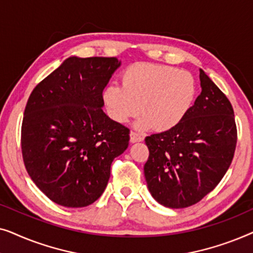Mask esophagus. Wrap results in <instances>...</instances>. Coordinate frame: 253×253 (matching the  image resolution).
<instances>
[{"instance_id":"obj_1","label":"esophagus","mask_w":253,"mask_h":253,"mask_svg":"<svg viewBox=\"0 0 253 253\" xmlns=\"http://www.w3.org/2000/svg\"><path fill=\"white\" fill-rule=\"evenodd\" d=\"M143 140V137L140 136L139 133L134 132V131H131L130 132V141L131 143H138V141H141Z\"/></svg>"}]
</instances>
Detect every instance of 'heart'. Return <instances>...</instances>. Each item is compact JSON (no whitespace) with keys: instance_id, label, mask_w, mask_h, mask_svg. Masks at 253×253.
<instances>
[{"instance_id":"1","label":"heart","mask_w":253,"mask_h":253,"mask_svg":"<svg viewBox=\"0 0 253 253\" xmlns=\"http://www.w3.org/2000/svg\"><path fill=\"white\" fill-rule=\"evenodd\" d=\"M122 86L108 85L102 93L107 114L117 123L144 113L136 127L155 126L167 131L188 115L196 98L197 86L188 71L164 64L140 63L123 72Z\"/></svg>"}]
</instances>
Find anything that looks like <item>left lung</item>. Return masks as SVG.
Wrapping results in <instances>:
<instances>
[{"instance_id":"left-lung-1","label":"left lung","mask_w":253,"mask_h":253,"mask_svg":"<svg viewBox=\"0 0 253 253\" xmlns=\"http://www.w3.org/2000/svg\"><path fill=\"white\" fill-rule=\"evenodd\" d=\"M202 93L177 126L145 138L148 191L169 209L195 205L226 174L237 141L234 110L227 96L199 69Z\"/></svg>"}]
</instances>
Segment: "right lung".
<instances>
[{
    "mask_svg": "<svg viewBox=\"0 0 253 253\" xmlns=\"http://www.w3.org/2000/svg\"><path fill=\"white\" fill-rule=\"evenodd\" d=\"M121 61L71 56L31 93L24 112L26 170L50 200L85 207L105 191L110 165L129 146V129L103 113V88Z\"/></svg>",
    "mask_w": 253,
    "mask_h": 253,
    "instance_id": "right-lung-1",
    "label": "right lung"
}]
</instances>
